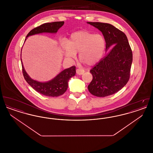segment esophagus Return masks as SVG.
Segmentation results:
<instances>
[{"label": "esophagus", "mask_w": 153, "mask_h": 153, "mask_svg": "<svg viewBox=\"0 0 153 153\" xmlns=\"http://www.w3.org/2000/svg\"><path fill=\"white\" fill-rule=\"evenodd\" d=\"M84 69H77V70H76V73L77 74H79V75H81V74H82L83 73H84Z\"/></svg>", "instance_id": "34e87169"}]
</instances>
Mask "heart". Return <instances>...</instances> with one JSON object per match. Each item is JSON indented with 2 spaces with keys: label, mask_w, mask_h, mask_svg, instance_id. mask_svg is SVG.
Returning <instances> with one entry per match:
<instances>
[{
  "label": "heart",
  "mask_w": 153,
  "mask_h": 153,
  "mask_svg": "<svg viewBox=\"0 0 153 153\" xmlns=\"http://www.w3.org/2000/svg\"><path fill=\"white\" fill-rule=\"evenodd\" d=\"M105 40L101 34H94L82 30L73 33L63 45L66 56L74 58L76 53L79 52V57L81 62L91 66L97 62L105 48Z\"/></svg>",
  "instance_id": "b5f03b06"
}]
</instances>
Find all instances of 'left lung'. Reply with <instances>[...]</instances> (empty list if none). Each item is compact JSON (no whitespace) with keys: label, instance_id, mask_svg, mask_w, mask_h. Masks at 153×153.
<instances>
[{"label":"left lung","instance_id":"1","mask_svg":"<svg viewBox=\"0 0 153 153\" xmlns=\"http://www.w3.org/2000/svg\"><path fill=\"white\" fill-rule=\"evenodd\" d=\"M102 32L107 54L90 70L93 79L88 86L89 92L97 97L113 95L127 83L130 79L132 53L123 31L109 23L88 22Z\"/></svg>","mask_w":153,"mask_h":153}]
</instances>
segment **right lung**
Here are the masks:
<instances>
[{"label":"right lung","instance_id":"obj_1","mask_svg":"<svg viewBox=\"0 0 153 153\" xmlns=\"http://www.w3.org/2000/svg\"><path fill=\"white\" fill-rule=\"evenodd\" d=\"M64 24V21L44 23L31 30L27 35L26 38L42 33H57L58 30L63 26ZM21 59H22L21 58ZM21 64L23 75L27 82L38 93L49 97H58L64 94L68 87V81L76 74V66H72L62 71L55 78L51 81L46 82H41L31 79L26 72L22 61Z\"/></svg>","mask_w":153,"mask_h":153}]
</instances>
